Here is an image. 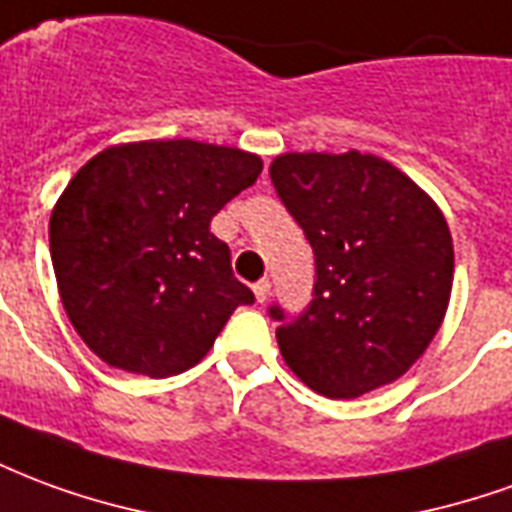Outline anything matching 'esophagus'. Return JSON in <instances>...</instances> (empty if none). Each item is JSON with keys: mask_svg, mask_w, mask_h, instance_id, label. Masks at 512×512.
<instances>
[{"mask_svg": "<svg viewBox=\"0 0 512 512\" xmlns=\"http://www.w3.org/2000/svg\"><path fill=\"white\" fill-rule=\"evenodd\" d=\"M252 290H255V299L263 304V301L268 299V293H271V282H268V279H260V282L252 285Z\"/></svg>", "mask_w": 512, "mask_h": 512, "instance_id": "obj_1", "label": "esophagus"}]
</instances>
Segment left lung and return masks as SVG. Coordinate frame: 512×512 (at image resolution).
I'll return each mask as SVG.
<instances>
[{"instance_id":"8db88e82","label":"left lung","mask_w":512,"mask_h":512,"mask_svg":"<svg viewBox=\"0 0 512 512\" xmlns=\"http://www.w3.org/2000/svg\"><path fill=\"white\" fill-rule=\"evenodd\" d=\"M271 183L315 255L307 310L279 304L288 367L326 397H359L406 373L439 332L452 290L450 227L425 191L370 153H285Z\"/></svg>"}]
</instances>
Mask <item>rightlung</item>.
Wrapping results in <instances>:
<instances>
[{"mask_svg": "<svg viewBox=\"0 0 512 512\" xmlns=\"http://www.w3.org/2000/svg\"><path fill=\"white\" fill-rule=\"evenodd\" d=\"M260 169L235 147L167 139L109 147L73 175L51 211V263L95 356L167 378L211 351L235 307L255 301L211 219Z\"/></svg>", "mask_w": 512, "mask_h": 512, "instance_id": "obj_1", "label": "right lung"}]
</instances>
